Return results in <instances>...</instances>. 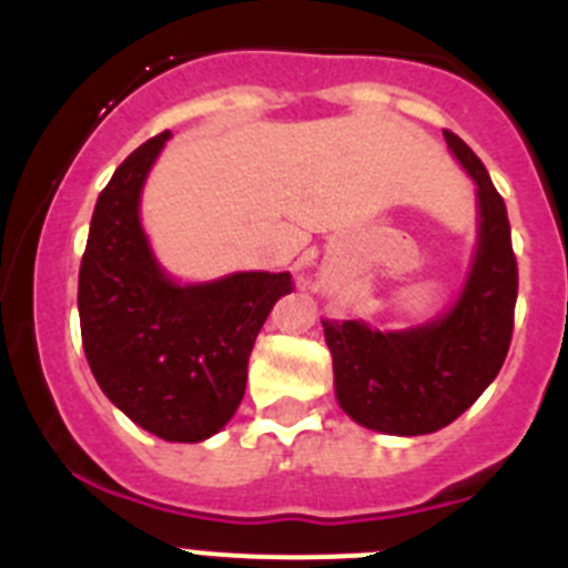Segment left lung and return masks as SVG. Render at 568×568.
I'll return each mask as SVG.
<instances>
[{
	"mask_svg": "<svg viewBox=\"0 0 568 568\" xmlns=\"http://www.w3.org/2000/svg\"><path fill=\"white\" fill-rule=\"evenodd\" d=\"M444 139L478 199V239L455 301L438 318L404 329L324 321L341 409L373 433L400 438L438 433L484 395L509 353L518 301L504 199L478 155L449 130Z\"/></svg>",
	"mask_w": 568,
	"mask_h": 568,
	"instance_id": "8db88e82",
	"label": "left lung"
}]
</instances>
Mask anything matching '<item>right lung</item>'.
<instances>
[{"mask_svg":"<svg viewBox=\"0 0 568 568\" xmlns=\"http://www.w3.org/2000/svg\"><path fill=\"white\" fill-rule=\"evenodd\" d=\"M170 133L119 164L90 219L79 321L90 373L110 404L170 444L222 433L247 386L255 335L290 273H230L182 284L142 227V190Z\"/></svg>","mask_w":568,"mask_h":568,"instance_id":"1","label":"right lung"}]
</instances>
